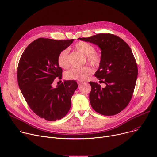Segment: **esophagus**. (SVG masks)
<instances>
[{
	"instance_id": "obj_1",
	"label": "esophagus",
	"mask_w": 157,
	"mask_h": 157,
	"mask_svg": "<svg viewBox=\"0 0 157 157\" xmlns=\"http://www.w3.org/2000/svg\"><path fill=\"white\" fill-rule=\"evenodd\" d=\"M83 83V81H78V84L79 86H81Z\"/></svg>"
}]
</instances>
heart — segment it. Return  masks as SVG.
Masks as SVG:
<instances>
[{
    "instance_id": "1",
    "label": "heart",
    "mask_w": 157,
    "mask_h": 157,
    "mask_svg": "<svg viewBox=\"0 0 157 157\" xmlns=\"http://www.w3.org/2000/svg\"><path fill=\"white\" fill-rule=\"evenodd\" d=\"M77 51L85 55L87 62L94 67L99 66L102 62V55L100 52L95 51L94 44L85 41H79L74 45ZM59 65L62 69H67L70 67L69 59V52L67 49L62 50L57 57ZM94 72V69L88 65L81 68H72L65 73V78L69 80L83 81L88 78Z\"/></svg>"
}]
</instances>
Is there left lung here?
<instances>
[{
	"instance_id": "8db88e82",
	"label": "left lung",
	"mask_w": 157,
	"mask_h": 157,
	"mask_svg": "<svg viewBox=\"0 0 157 157\" xmlns=\"http://www.w3.org/2000/svg\"><path fill=\"white\" fill-rule=\"evenodd\" d=\"M79 39L98 45L101 49L102 62L95 76L106 86L101 88L95 82L89 83L92 86L89 98L92 108L105 116L120 113L132 97L137 78V65L130 46L112 34L102 33Z\"/></svg>"
}]
</instances>
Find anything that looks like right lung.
I'll use <instances>...</instances> for the list:
<instances>
[{"mask_svg": "<svg viewBox=\"0 0 157 157\" xmlns=\"http://www.w3.org/2000/svg\"><path fill=\"white\" fill-rule=\"evenodd\" d=\"M73 40L39 38L20 57L17 69L19 88L32 111L48 121L60 120L68 113L71 97L78 86L74 80L64 81L55 88L52 86L54 79L62 76L58 55Z\"/></svg>", "mask_w": 157, "mask_h": 157, "instance_id": "add662e5", "label": "right lung"}]
</instances>
